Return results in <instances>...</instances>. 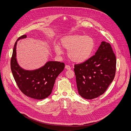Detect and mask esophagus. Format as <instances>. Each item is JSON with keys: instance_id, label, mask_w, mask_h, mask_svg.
<instances>
[{"instance_id": "34e87169", "label": "esophagus", "mask_w": 131, "mask_h": 131, "mask_svg": "<svg viewBox=\"0 0 131 131\" xmlns=\"http://www.w3.org/2000/svg\"><path fill=\"white\" fill-rule=\"evenodd\" d=\"M65 68L67 69V70H70L71 69V67H70V66L69 65H66Z\"/></svg>"}]
</instances>
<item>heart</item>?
I'll list each match as a JSON object with an SVG mask.
<instances>
[{
	"instance_id": "heart-1",
	"label": "heart",
	"mask_w": 131,
	"mask_h": 131,
	"mask_svg": "<svg viewBox=\"0 0 131 131\" xmlns=\"http://www.w3.org/2000/svg\"><path fill=\"white\" fill-rule=\"evenodd\" d=\"M94 48L95 41L92 37L73 34L62 37L60 45H55L54 51L58 55H61L63 50H68L69 59L74 63H80L90 58Z\"/></svg>"
}]
</instances>
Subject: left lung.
<instances>
[{
    "mask_svg": "<svg viewBox=\"0 0 131 131\" xmlns=\"http://www.w3.org/2000/svg\"><path fill=\"white\" fill-rule=\"evenodd\" d=\"M78 93L92 100L104 94L116 73V58L110 45L102 41L95 55L74 66Z\"/></svg>",
    "mask_w": 131,
    "mask_h": 131,
    "instance_id": "obj_1",
    "label": "left lung"
}]
</instances>
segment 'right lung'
<instances>
[{"label":"right lung","instance_id":"1","mask_svg":"<svg viewBox=\"0 0 131 131\" xmlns=\"http://www.w3.org/2000/svg\"><path fill=\"white\" fill-rule=\"evenodd\" d=\"M24 35L17 39L13 50L11 69L14 80L24 94L32 99L43 100L52 93L56 78L63 71L64 63L47 62L43 66L34 70H25L18 65L16 60V45L20 39L26 38Z\"/></svg>","mask_w":131,"mask_h":131}]
</instances>
